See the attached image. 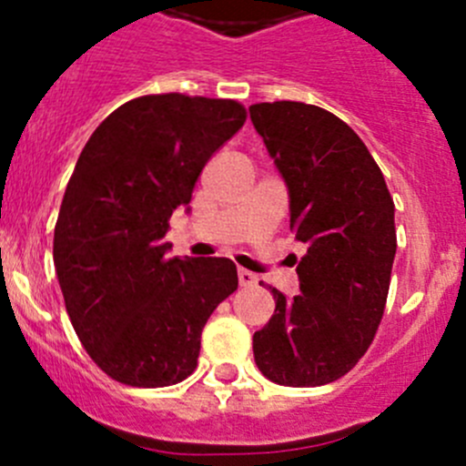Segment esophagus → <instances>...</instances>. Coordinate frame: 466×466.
<instances>
[{"mask_svg":"<svg viewBox=\"0 0 466 466\" xmlns=\"http://www.w3.org/2000/svg\"><path fill=\"white\" fill-rule=\"evenodd\" d=\"M257 281H259V277H257L255 272L243 270V268H238V284L246 286V289H250V286H255Z\"/></svg>","mask_w":466,"mask_h":466,"instance_id":"34e87169","label":"esophagus"}]
</instances>
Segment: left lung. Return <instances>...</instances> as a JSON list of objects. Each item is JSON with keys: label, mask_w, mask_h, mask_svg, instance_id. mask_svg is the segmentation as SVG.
Masks as SVG:
<instances>
[{"label": "left lung", "mask_w": 466, "mask_h": 466, "mask_svg": "<svg viewBox=\"0 0 466 466\" xmlns=\"http://www.w3.org/2000/svg\"><path fill=\"white\" fill-rule=\"evenodd\" d=\"M250 119L307 246L299 295L270 289L275 313L252 336L255 363L272 383L316 388L345 377L372 345L397 252L394 203L368 146L324 107L255 103Z\"/></svg>", "instance_id": "obj_1"}]
</instances>
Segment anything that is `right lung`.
Wrapping results in <instances>:
<instances>
[{
  "mask_svg": "<svg viewBox=\"0 0 466 466\" xmlns=\"http://www.w3.org/2000/svg\"><path fill=\"white\" fill-rule=\"evenodd\" d=\"M243 124L229 98L148 94L116 107L78 157L54 229L56 275L78 340L119 383L185 380L207 320L237 290L234 261L168 259L164 237Z\"/></svg>",
  "mask_w": 466,
  "mask_h": 466,
  "instance_id": "right-lung-1",
  "label": "right lung"
}]
</instances>
